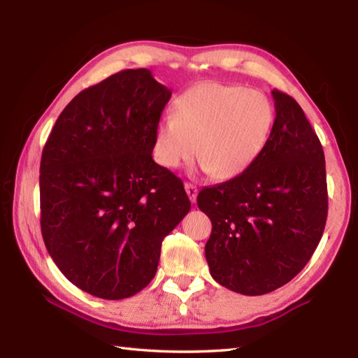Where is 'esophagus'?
Returning a JSON list of instances; mask_svg holds the SVG:
<instances>
[{
	"label": "esophagus",
	"instance_id": "obj_1",
	"mask_svg": "<svg viewBox=\"0 0 358 358\" xmlns=\"http://www.w3.org/2000/svg\"><path fill=\"white\" fill-rule=\"evenodd\" d=\"M185 189H186V194L189 196V200H191L192 203H195L196 200V194H199V189H196L194 185L191 183H185Z\"/></svg>",
	"mask_w": 358,
	"mask_h": 358
}]
</instances>
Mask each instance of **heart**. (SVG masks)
<instances>
[{"label":"heart","mask_w":358,"mask_h":358,"mask_svg":"<svg viewBox=\"0 0 358 358\" xmlns=\"http://www.w3.org/2000/svg\"><path fill=\"white\" fill-rule=\"evenodd\" d=\"M272 124L273 108L260 90L200 83L175 100L173 115L157 123L154 158L175 169L196 154L214 178H234L262 154Z\"/></svg>","instance_id":"obj_1"}]
</instances>
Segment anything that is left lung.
Instances as JSON below:
<instances>
[{
	"label": "left lung",
	"instance_id": "1",
	"mask_svg": "<svg viewBox=\"0 0 358 358\" xmlns=\"http://www.w3.org/2000/svg\"><path fill=\"white\" fill-rule=\"evenodd\" d=\"M275 121L262 154L237 177L196 196L212 222L210 275L243 295L291 281L324 231L328 185L322 143L292 96L272 90Z\"/></svg>",
	"mask_w": 358,
	"mask_h": 358
}]
</instances>
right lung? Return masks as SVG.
Listing matches in <instances>:
<instances>
[{
  "mask_svg": "<svg viewBox=\"0 0 358 358\" xmlns=\"http://www.w3.org/2000/svg\"><path fill=\"white\" fill-rule=\"evenodd\" d=\"M172 92L126 69L73 98L44 144L41 234L81 291L121 300L155 277L162 243L191 209L178 177L152 158Z\"/></svg>",
  "mask_w": 358,
  "mask_h": 358,
  "instance_id": "obj_1",
  "label": "right lung"
}]
</instances>
